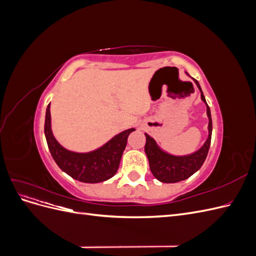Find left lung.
Here are the masks:
<instances>
[{"label":"left lung","instance_id":"obj_1","mask_svg":"<svg viewBox=\"0 0 256 256\" xmlns=\"http://www.w3.org/2000/svg\"><path fill=\"white\" fill-rule=\"evenodd\" d=\"M200 92V98L206 104L207 108V116H208V138L204 145L198 150L187 156H173L162 150L156 141L152 136L145 134L146 143H145V152L148 158L150 168L152 175L161 182L173 184L187 180L191 175L194 174L196 171L203 166L204 161L207 157L212 141V120L210 109L206 102V99L203 95L202 88H200L198 82L193 79Z\"/></svg>","mask_w":256,"mask_h":256}]
</instances>
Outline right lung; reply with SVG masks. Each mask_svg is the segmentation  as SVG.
<instances>
[{
	"mask_svg": "<svg viewBox=\"0 0 256 256\" xmlns=\"http://www.w3.org/2000/svg\"><path fill=\"white\" fill-rule=\"evenodd\" d=\"M134 130V128H130L122 131L92 152H70L64 148L52 134L50 104L46 111L44 136L52 158L62 171L82 182L96 184L113 177L118 170L122 152L127 145V138Z\"/></svg>",
	"mask_w": 256,
	"mask_h": 256,
	"instance_id": "obj_1",
	"label": "right lung"
}]
</instances>
